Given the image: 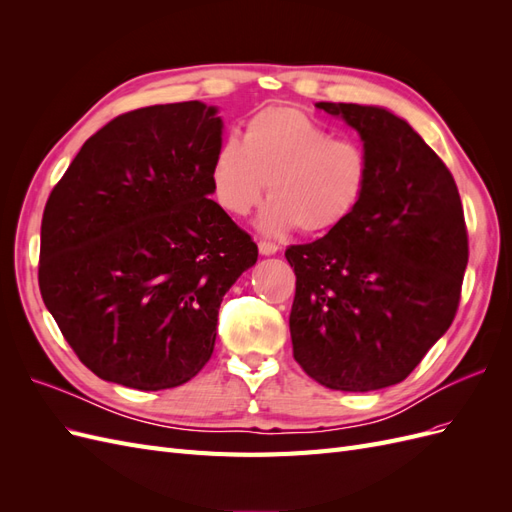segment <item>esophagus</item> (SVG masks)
Returning a JSON list of instances; mask_svg holds the SVG:
<instances>
[{
    "mask_svg": "<svg viewBox=\"0 0 512 512\" xmlns=\"http://www.w3.org/2000/svg\"><path fill=\"white\" fill-rule=\"evenodd\" d=\"M258 252H260V256H273V254L280 252V247H277L275 243H269V241H260Z\"/></svg>",
    "mask_w": 512,
    "mask_h": 512,
    "instance_id": "esophagus-1",
    "label": "esophagus"
}]
</instances>
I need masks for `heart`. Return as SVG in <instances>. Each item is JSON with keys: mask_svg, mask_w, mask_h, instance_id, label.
<instances>
[{"mask_svg": "<svg viewBox=\"0 0 512 512\" xmlns=\"http://www.w3.org/2000/svg\"><path fill=\"white\" fill-rule=\"evenodd\" d=\"M365 151L339 141L299 108L273 106L247 121L243 141L224 138L211 162L218 203L237 218L250 215L267 194L258 228L284 237L299 226L329 232L350 218L367 188Z\"/></svg>", "mask_w": 512, "mask_h": 512, "instance_id": "1", "label": "heart"}]
</instances>
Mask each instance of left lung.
I'll return each instance as SVG.
<instances>
[{"instance_id": "obj_1", "label": "left lung", "mask_w": 512, "mask_h": 512, "mask_svg": "<svg viewBox=\"0 0 512 512\" xmlns=\"http://www.w3.org/2000/svg\"><path fill=\"white\" fill-rule=\"evenodd\" d=\"M316 106L359 132L369 177L346 222L286 250L292 350L322 386L378 391L408 378L455 318L468 267L461 198L436 151L389 108Z\"/></svg>"}]
</instances>
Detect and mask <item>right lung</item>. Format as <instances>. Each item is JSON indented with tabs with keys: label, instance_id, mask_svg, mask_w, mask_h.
I'll list each match as a JSON object with an SVG mask.
<instances>
[{
	"label": "right lung",
	"instance_id": "right-lung-1",
	"mask_svg": "<svg viewBox=\"0 0 512 512\" xmlns=\"http://www.w3.org/2000/svg\"><path fill=\"white\" fill-rule=\"evenodd\" d=\"M218 111L192 100L119 115L44 207V305L106 382L162 391L192 380L211 359L224 294L256 265V243L209 198Z\"/></svg>",
	"mask_w": 512,
	"mask_h": 512
}]
</instances>
